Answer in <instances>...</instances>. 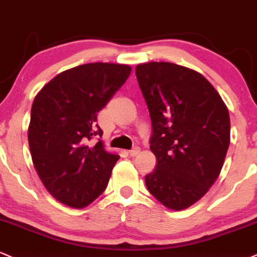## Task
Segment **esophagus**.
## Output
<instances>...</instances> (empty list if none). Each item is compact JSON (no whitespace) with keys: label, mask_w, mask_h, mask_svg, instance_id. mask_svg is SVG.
Returning a JSON list of instances; mask_svg holds the SVG:
<instances>
[{"label":"esophagus","mask_w":257,"mask_h":257,"mask_svg":"<svg viewBox=\"0 0 257 257\" xmlns=\"http://www.w3.org/2000/svg\"><path fill=\"white\" fill-rule=\"evenodd\" d=\"M128 155L130 156H137L138 154L141 153V149L138 147H136V148H134V149H131V150H128Z\"/></svg>","instance_id":"obj_1"}]
</instances>
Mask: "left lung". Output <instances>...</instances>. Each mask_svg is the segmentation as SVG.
<instances>
[{
	"mask_svg": "<svg viewBox=\"0 0 257 257\" xmlns=\"http://www.w3.org/2000/svg\"><path fill=\"white\" fill-rule=\"evenodd\" d=\"M153 135L155 170L149 192L165 207L183 210L201 200L219 177L230 146V115L201 73L171 62L136 67Z\"/></svg>",
	"mask_w": 257,
	"mask_h": 257,
	"instance_id": "obj_1",
	"label": "left lung"
}]
</instances>
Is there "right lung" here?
<instances>
[{
    "label": "right lung",
    "instance_id": "obj_1",
    "mask_svg": "<svg viewBox=\"0 0 257 257\" xmlns=\"http://www.w3.org/2000/svg\"><path fill=\"white\" fill-rule=\"evenodd\" d=\"M127 65L85 63L57 74L33 99L29 146L45 189L72 208H83L107 188L119 155L105 152L97 113L123 85Z\"/></svg>",
    "mask_w": 257,
    "mask_h": 257
}]
</instances>
